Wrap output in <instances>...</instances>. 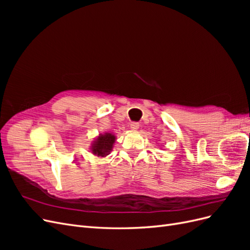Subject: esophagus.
Listing matches in <instances>:
<instances>
[{
	"mask_svg": "<svg viewBox=\"0 0 250 250\" xmlns=\"http://www.w3.org/2000/svg\"><path fill=\"white\" fill-rule=\"evenodd\" d=\"M139 127H140V124H139L138 122H131V123H130V128H131L132 130L139 129Z\"/></svg>",
	"mask_w": 250,
	"mask_h": 250,
	"instance_id": "esophagus-1",
	"label": "esophagus"
}]
</instances>
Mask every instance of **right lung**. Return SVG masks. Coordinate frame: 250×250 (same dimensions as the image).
Instances as JSON below:
<instances>
[{
  "label": "right lung",
  "mask_w": 250,
  "mask_h": 250,
  "mask_svg": "<svg viewBox=\"0 0 250 250\" xmlns=\"http://www.w3.org/2000/svg\"><path fill=\"white\" fill-rule=\"evenodd\" d=\"M115 135L110 133L101 134L100 137H98L97 141L93 145V152L94 154H97L99 156H105L107 155L112 148L113 143H115Z\"/></svg>",
  "instance_id": "add662e5"
}]
</instances>
